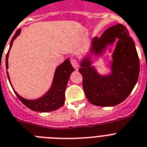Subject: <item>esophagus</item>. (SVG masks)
Instances as JSON below:
<instances>
[{
	"mask_svg": "<svg viewBox=\"0 0 147 147\" xmlns=\"http://www.w3.org/2000/svg\"><path fill=\"white\" fill-rule=\"evenodd\" d=\"M70 61H71V63H72V66H73L74 68H75V69H78V63L77 60L75 59V58H71Z\"/></svg>",
	"mask_w": 147,
	"mask_h": 147,
	"instance_id": "esophagus-1",
	"label": "esophagus"
}]
</instances>
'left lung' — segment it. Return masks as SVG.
<instances>
[{"label":"left lung","instance_id":"8db88e82","mask_svg":"<svg viewBox=\"0 0 147 147\" xmlns=\"http://www.w3.org/2000/svg\"><path fill=\"white\" fill-rule=\"evenodd\" d=\"M118 41L112 55V73L101 76L91 66L89 58L81 63L79 72L83 77V88L91 104L99 107H112L121 104L129 96L137 83L140 63L137 50L126 26L117 24L107 29L100 38L92 42V51L101 54L108 44Z\"/></svg>","mask_w":147,"mask_h":147}]
</instances>
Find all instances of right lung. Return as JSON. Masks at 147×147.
Here are the masks:
<instances>
[{"instance_id": "obj_1", "label": "right lung", "mask_w": 147, "mask_h": 147, "mask_svg": "<svg viewBox=\"0 0 147 147\" xmlns=\"http://www.w3.org/2000/svg\"><path fill=\"white\" fill-rule=\"evenodd\" d=\"M20 32V29H18L15 32V35L11 40L9 49L12 47L13 40L17 38L18 35H19ZM9 49L6 57V69H8V57ZM74 70L75 69L71 65L69 60L66 59L63 63H61L60 66H58V68L56 69L54 80H53V83H52V87L50 88V89L42 98H38L37 100H26L25 98L20 97L15 90L14 91L19 100L32 110L41 112L56 110L64 104L65 90H66V85H67V82H68L70 75ZM7 76H8L9 81L10 82L8 72H7Z\"/></svg>"}]
</instances>
